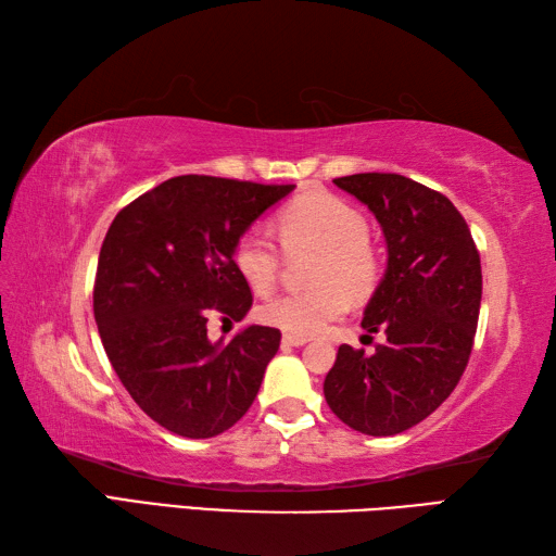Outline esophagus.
I'll return each instance as SVG.
<instances>
[{
	"label": "esophagus",
	"mask_w": 556,
	"mask_h": 556,
	"mask_svg": "<svg viewBox=\"0 0 556 556\" xmlns=\"http://www.w3.org/2000/svg\"><path fill=\"white\" fill-rule=\"evenodd\" d=\"M281 341H285L287 346H303V344H308V339H305V337H296V334H285V339H281Z\"/></svg>",
	"instance_id": "34e87169"
}]
</instances>
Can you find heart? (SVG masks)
Masks as SVG:
<instances>
[{
	"label": "heart",
	"instance_id": "obj_1",
	"mask_svg": "<svg viewBox=\"0 0 556 556\" xmlns=\"http://www.w3.org/2000/svg\"><path fill=\"white\" fill-rule=\"evenodd\" d=\"M277 233L291 255L315 253L313 289L285 293L263 305V320L296 337H313L337 323L351 299L370 296L380 279V255L368 239V219L344 198L308 191L277 215ZM233 265L255 293L275 287L281 255L263 229H248L233 251Z\"/></svg>",
	"mask_w": 556,
	"mask_h": 556
}]
</instances>
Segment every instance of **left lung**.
Masks as SVG:
<instances>
[{
  "mask_svg": "<svg viewBox=\"0 0 556 556\" xmlns=\"http://www.w3.org/2000/svg\"><path fill=\"white\" fill-rule=\"evenodd\" d=\"M380 222L387 269L363 311L375 353L341 344L325 399L349 428L399 434L425 420L464 375L480 315L482 271L473 236L446 195L401 174L334 179Z\"/></svg>",
  "mask_w": 556,
  "mask_h": 556,
  "instance_id": "1",
  "label": "left lung"
}]
</instances>
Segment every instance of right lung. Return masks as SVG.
Returning a JSON list of instances; mask_svg holds the SVG:
<instances>
[{
	"label": "right lung",
	"mask_w": 556,
	"mask_h": 556,
	"mask_svg": "<svg viewBox=\"0 0 556 556\" xmlns=\"http://www.w3.org/2000/svg\"><path fill=\"white\" fill-rule=\"evenodd\" d=\"M296 186L174 176L114 217L98 260L92 311L114 372L148 416L207 440L251 408L281 332L248 325L210 341V313L241 323L251 287L233 265L241 236Z\"/></svg>",
	"instance_id": "add662e5"
}]
</instances>
